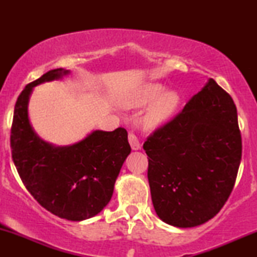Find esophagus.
Masks as SVG:
<instances>
[{"mask_svg":"<svg viewBox=\"0 0 257 257\" xmlns=\"http://www.w3.org/2000/svg\"><path fill=\"white\" fill-rule=\"evenodd\" d=\"M128 143H130V145H131L132 150L136 151V150L142 149V145H140L139 140H138V138H137V136L135 135V133H132V132L128 133Z\"/></svg>","mask_w":257,"mask_h":257,"instance_id":"obj_1","label":"esophagus"}]
</instances>
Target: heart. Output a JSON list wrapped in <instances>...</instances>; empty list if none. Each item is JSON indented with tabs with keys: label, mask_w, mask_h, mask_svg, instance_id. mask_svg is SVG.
Instances as JSON below:
<instances>
[{
	"label": "heart",
	"mask_w": 257,
	"mask_h": 257,
	"mask_svg": "<svg viewBox=\"0 0 257 257\" xmlns=\"http://www.w3.org/2000/svg\"><path fill=\"white\" fill-rule=\"evenodd\" d=\"M159 83H144L130 91L122 105L125 107H143L151 103L143 117V124L147 128H153L167 120L177 111L180 97L175 91H164Z\"/></svg>",
	"instance_id": "obj_1"
}]
</instances>
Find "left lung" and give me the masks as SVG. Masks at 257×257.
Instances as JSON below:
<instances>
[{
  "label": "left lung",
  "mask_w": 257,
  "mask_h": 257,
  "mask_svg": "<svg viewBox=\"0 0 257 257\" xmlns=\"http://www.w3.org/2000/svg\"><path fill=\"white\" fill-rule=\"evenodd\" d=\"M143 147L158 216L180 228L207 222L229 198L240 166L242 139L233 98L210 78Z\"/></svg>",
  "instance_id": "obj_1"
}]
</instances>
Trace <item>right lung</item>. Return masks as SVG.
I'll return each mask as SVG.
<instances>
[{"label": "right lung", "mask_w": 257, "mask_h": 257, "mask_svg": "<svg viewBox=\"0 0 257 257\" xmlns=\"http://www.w3.org/2000/svg\"><path fill=\"white\" fill-rule=\"evenodd\" d=\"M69 71L50 70L24 87L17 98L10 135L12 157L34 199L56 216L90 219L110 202L114 182L130 153L127 131H93L70 146L45 143L31 127L28 101L34 86L62 78Z\"/></svg>", "instance_id": "add662e5"}]
</instances>
